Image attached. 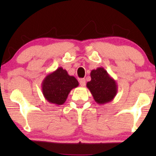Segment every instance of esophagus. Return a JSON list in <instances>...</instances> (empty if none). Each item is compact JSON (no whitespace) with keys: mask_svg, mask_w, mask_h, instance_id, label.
Wrapping results in <instances>:
<instances>
[{"mask_svg":"<svg viewBox=\"0 0 156 156\" xmlns=\"http://www.w3.org/2000/svg\"><path fill=\"white\" fill-rule=\"evenodd\" d=\"M80 84L82 87L85 86V84H86V80H85V79H81L80 80Z\"/></svg>","mask_w":156,"mask_h":156,"instance_id":"obj_1","label":"esophagus"}]
</instances>
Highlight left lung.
Listing matches in <instances>:
<instances>
[{"mask_svg": "<svg viewBox=\"0 0 156 156\" xmlns=\"http://www.w3.org/2000/svg\"><path fill=\"white\" fill-rule=\"evenodd\" d=\"M91 81L87 83L94 99L98 104H105L116 97L118 87L116 82L104 67L91 70Z\"/></svg>", "mask_w": 156, "mask_h": 156, "instance_id": "left-lung-1", "label": "left lung"}]
</instances>
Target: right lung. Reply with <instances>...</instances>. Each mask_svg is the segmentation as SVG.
<instances>
[{
	"label": "right lung",
	"mask_w": 156,
	"mask_h": 156,
	"mask_svg": "<svg viewBox=\"0 0 156 156\" xmlns=\"http://www.w3.org/2000/svg\"><path fill=\"white\" fill-rule=\"evenodd\" d=\"M79 86L73 76L68 74L67 70L59 67L48 74L42 82V91L47 101L56 105H62L72 89Z\"/></svg>",
	"instance_id": "right-lung-1"
}]
</instances>
